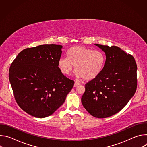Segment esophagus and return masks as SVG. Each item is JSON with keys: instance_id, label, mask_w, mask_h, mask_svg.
<instances>
[{"instance_id": "esophagus-1", "label": "esophagus", "mask_w": 147, "mask_h": 147, "mask_svg": "<svg viewBox=\"0 0 147 147\" xmlns=\"http://www.w3.org/2000/svg\"><path fill=\"white\" fill-rule=\"evenodd\" d=\"M80 84V82L76 81V82H75V83H74V87H78V86Z\"/></svg>"}]
</instances>
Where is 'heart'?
Wrapping results in <instances>:
<instances>
[{
    "label": "heart",
    "instance_id": "obj_1",
    "mask_svg": "<svg viewBox=\"0 0 147 147\" xmlns=\"http://www.w3.org/2000/svg\"><path fill=\"white\" fill-rule=\"evenodd\" d=\"M105 63L106 56L103 52L77 45L69 49L67 57H61L59 60L58 67L63 74L67 76L75 66L78 77L91 80L100 74Z\"/></svg>",
    "mask_w": 147,
    "mask_h": 147
}]
</instances>
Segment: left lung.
Listing matches in <instances>:
<instances>
[{
  "label": "left lung",
  "instance_id": "8db88e82",
  "mask_svg": "<svg viewBox=\"0 0 147 147\" xmlns=\"http://www.w3.org/2000/svg\"><path fill=\"white\" fill-rule=\"evenodd\" d=\"M106 55L100 74L85 85L83 107L92 116L106 118L120 111L134 95L137 66L134 57L116 46L95 44Z\"/></svg>",
  "mask_w": 147,
  "mask_h": 147
}]
</instances>
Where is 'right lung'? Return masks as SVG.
<instances>
[{"label": "right lung", "mask_w": 147, "mask_h": 147, "mask_svg": "<svg viewBox=\"0 0 147 147\" xmlns=\"http://www.w3.org/2000/svg\"><path fill=\"white\" fill-rule=\"evenodd\" d=\"M61 45H41L20 52L11 63L9 80L18 105L29 115L44 118L66 100L74 81L59 69Z\"/></svg>", "instance_id": "obj_1"}]
</instances>
